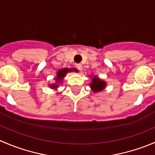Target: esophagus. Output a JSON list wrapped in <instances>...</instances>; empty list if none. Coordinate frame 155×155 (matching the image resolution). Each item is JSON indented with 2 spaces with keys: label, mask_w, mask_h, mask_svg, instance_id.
Wrapping results in <instances>:
<instances>
[{
  "label": "esophagus",
  "mask_w": 155,
  "mask_h": 155,
  "mask_svg": "<svg viewBox=\"0 0 155 155\" xmlns=\"http://www.w3.org/2000/svg\"><path fill=\"white\" fill-rule=\"evenodd\" d=\"M76 68L79 70H82V65L80 64H76Z\"/></svg>",
  "instance_id": "34e87169"
}]
</instances>
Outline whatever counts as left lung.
I'll return each mask as SVG.
<instances>
[{
  "label": "left lung",
  "mask_w": 155,
  "mask_h": 155,
  "mask_svg": "<svg viewBox=\"0 0 155 155\" xmlns=\"http://www.w3.org/2000/svg\"><path fill=\"white\" fill-rule=\"evenodd\" d=\"M91 81H92V82L90 84V87H91V88L92 89V91L94 92V93H96V92L101 91L104 90V89L105 88L106 85H107V83H106L105 81L100 79L97 76H94V77L92 78Z\"/></svg>",
  "instance_id": "1"
}]
</instances>
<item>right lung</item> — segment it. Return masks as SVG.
I'll return each instance as SVG.
<instances>
[{"instance_id": "obj_1", "label": "right lung", "mask_w": 155, "mask_h": 155, "mask_svg": "<svg viewBox=\"0 0 155 155\" xmlns=\"http://www.w3.org/2000/svg\"><path fill=\"white\" fill-rule=\"evenodd\" d=\"M73 70H76L74 68L73 69H68V68H63L61 70H58L57 73V76L55 77V81L56 83L55 84H51V85H49V87L51 88H57L58 86V84L61 82V80L64 79L66 74L69 72H71Z\"/></svg>"}]
</instances>
